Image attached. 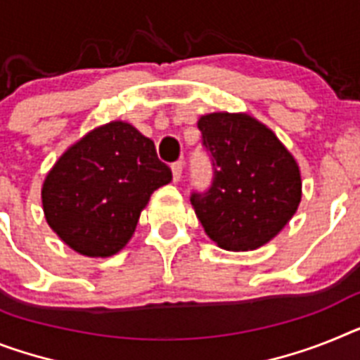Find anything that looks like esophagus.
<instances>
[{
    "mask_svg": "<svg viewBox=\"0 0 360 360\" xmlns=\"http://www.w3.org/2000/svg\"><path fill=\"white\" fill-rule=\"evenodd\" d=\"M172 174H174L175 183L181 181V177H183V162H174V165H172Z\"/></svg>",
    "mask_w": 360,
    "mask_h": 360,
    "instance_id": "1",
    "label": "esophagus"
}]
</instances>
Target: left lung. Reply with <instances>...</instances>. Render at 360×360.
<instances>
[{"label":"left lung","mask_w":360,"mask_h":360,"mask_svg":"<svg viewBox=\"0 0 360 360\" xmlns=\"http://www.w3.org/2000/svg\"><path fill=\"white\" fill-rule=\"evenodd\" d=\"M214 177L190 201L205 232L225 250H255L273 240L302 199L300 170L276 135L247 113L198 120Z\"/></svg>","instance_id":"1"}]
</instances>
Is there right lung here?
Wrapping results in <instances>:
<instances>
[{
	"instance_id": "add662e5",
	"label": "right lung",
	"mask_w": 360,
	"mask_h": 360,
	"mask_svg": "<svg viewBox=\"0 0 360 360\" xmlns=\"http://www.w3.org/2000/svg\"><path fill=\"white\" fill-rule=\"evenodd\" d=\"M170 181L153 141L113 120L54 162L41 186L45 219L78 255L108 258L126 247L150 195Z\"/></svg>"
}]
</instances>
